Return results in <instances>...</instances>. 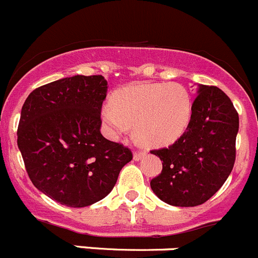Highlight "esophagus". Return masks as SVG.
<instances>
[{
	"label": "esophagus",
	"instance_id": "esophagus-1",
	"mask_svg": "<svg viewBox=\"0 0 258 258\" xmlns=\"http://www.w3.org/2000/svg\"><path fill=\"white\" fill-rule=\"evenodd\" d=\"M145 155H146V151H135L134 160L135 161H139V160H141Z\"/></svg>",
	"mask_w": 258,
	"mask_h": 258
}]
</instances>
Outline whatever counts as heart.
Segmentation results:
<instances>
[{"label":"heart","instance_id":"heart-1","mask_svg":"<svg viewBox=\"0 0 258 258\" xmlns=\"http://www.w3.org/2000/svg\"><path fill=\"white\" fill-rule=\"evenodd\" d=\"M192 102L179 83H144L117 91L112 104L102 107V121L117 136L134 124L145 145L164 146L179 139L191 118Z\"/></svg>","mask_w":258,"mask_h":258}]
</instances>
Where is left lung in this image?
I'll use <instances>...</instances> for the list:
<instances>
[{
  "label": "left lung",
  "mask_w": 258,
  "mask_h": 258,
  "mask_svg": "<svg viewBox=\"0 0 258 258\" xmlns=\"http://www.w3.org/2000/svg\"><path fill=\"white\" fill-rule=\"evenodd\" d=\"M238 112L214 86H201L184 134L169 147L151 150L162 170L150 181L152 191L175 207L206 203L221 189L236 161Z\"/></svg>",
  "instance_id": "left-lung-1"
}]
</instances>
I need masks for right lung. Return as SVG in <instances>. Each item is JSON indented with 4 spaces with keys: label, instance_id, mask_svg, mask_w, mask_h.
Returning a JSON list of instances; mask_svg holds the SVG:
<instances>
[{
    "label": "right lung",
    "instance_id": "obj_1",
    "mask_svg": "<svg viewBox=\"0 0 258 258\" xmlns=\"http://www.w3.org/2000/svg\"><path fill=\"white\" fill-rule=\"evenodd\" d=\"M107 81L76 76L34 89L21 109L17 145L32 184L52 201L73 208L107 197L128 147L101 134Z\"/></svg>",
    "mask_w": 258,
    "mask_h": 258
}]
</instances>
